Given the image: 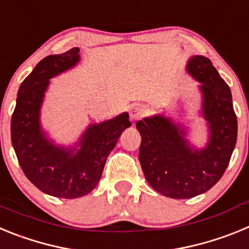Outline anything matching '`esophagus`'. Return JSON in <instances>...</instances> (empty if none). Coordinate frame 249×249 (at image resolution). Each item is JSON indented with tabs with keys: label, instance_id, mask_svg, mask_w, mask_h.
Wrapping results in <instances>:
<instances>
[{
	"label": "esophagus",
	"instance_id": "34e87169",
	"mask_svg": "<svg viewBox=\"0 0 249 249\" xmlns=\"http://www.w3.org/2000/svg\"><path fill=\"white\" fill-rule=\"evenodd\" d=\"M147 112V107L142 103H135V105L131 106V108H129V117L131 120L136 121L140 120L142 116H144Z\"/></svg>",
	"mask_w": 249,
	"mask_h": 249
}]
</instances>
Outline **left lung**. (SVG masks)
<instances>
[{
  "label": "left lung",
  "instance_id": "8db88e82",
  "mask_svg": "<svg viewBox=\"0 0 249 249\" xmlns=\"http://www.w3.org/2000/svg\"><path fill=\"white\" fill-rule=\"evenodd\" d=\"M186 70L199 83V114L208 127V142L197 148L187 128L168 116L155 114L136 123L142 137L140 162L147 182L160 195L192 198L221 179L237 142V117L228 85L204 56H192Z\"/></svg>",
  "mask_w": 249,
  "mask_h": 249
}]
</instances>
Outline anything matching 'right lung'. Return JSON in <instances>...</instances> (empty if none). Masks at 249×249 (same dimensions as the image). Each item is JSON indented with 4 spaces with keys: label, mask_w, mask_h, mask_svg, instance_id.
<instances>
[{
    "label": "right lung",
    "mask_w": 249,
    "mask_h": 249,
    "mask_svg": "<svg viewBox=\"0 0 249 249\" xmlns=\"http://www.w3.org/2000/svg\"><path fill=\"white\" fill-rule=\"evenodd\" d=\"M80 48L39 61L17 93L11 140L26 177L39 191L58 198H78L97 186L106 160L121 133L131 126L128 113L89 124L73 146L56 144L41 124V107L50 80L80 62Z\"/></svg>",
    "instance_id": "add662e5"
}]
</instances>
